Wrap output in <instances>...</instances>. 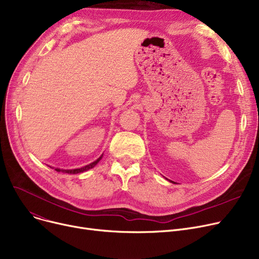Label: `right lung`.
Here are the masks:
<instances>
[{
  "instance_id": "1",
  "label": "right lung",
  "mask_w": 259,
  "mask_h": 259,
  "mask_svg": "<svg viewBox=\"0 0 259 259\" xmlns=\"http://www.w3.org/2000/svg\"><path fill=\"white\" fill-rule=\"evenodd\" d=\"M102 157H103V155H101L97 160H94L93 162H91V164H89V165H87V166H85V167H83V168H78V169H72V170H61V169H56L58 172H66V173H70V174H77V173H81V172H85V171H87V170H89V169H91V168H93L95 165L98 164V162L102 159Z\"/></svg>"
}]
</instances>
